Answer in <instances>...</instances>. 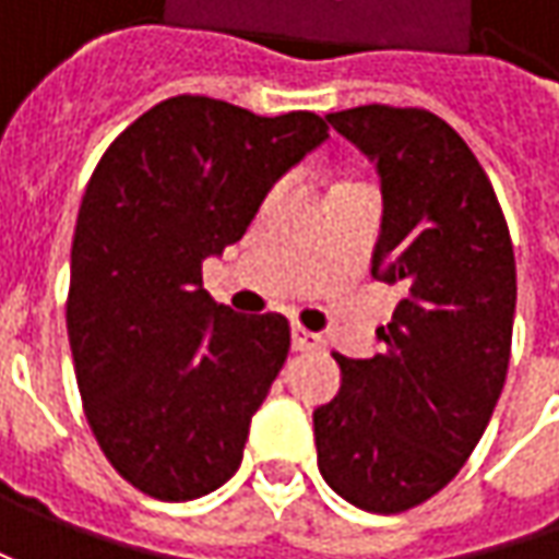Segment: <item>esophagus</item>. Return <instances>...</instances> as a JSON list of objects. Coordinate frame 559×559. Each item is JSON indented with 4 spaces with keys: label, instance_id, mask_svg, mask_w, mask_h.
<instances>
[{
    "label": "esophagus",
    "instance_id": "obj_1",
    "mask_svg": "<svg viewBox=\"0 0 559 559\" xmlns=\"http://www.w3.org/2000/svg\"><path fill=\"white\" fill-rule=\"evenodd\" d=\"M292 348L295 352H317L320 348V335L308 333L301 326H292Z\"/></svg>",
    "mask_w": 559,
    "mask_h": 559
}]
</instances>
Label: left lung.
Returning a JSON list of instances; mask_svg holds the SVG:
<instances>
[{
    "label": "left lung",
    "mask_w": 559,
    "mask_h": 559,
    "mask_svg": "<svg viewBox=\"0 0 559 559\" xmlns=\"http://www.w3.org/2000/svg\"><path fill=\"white\" fill-rule=\"evenodd\" d=\"M376 164L373 280L404 289L382 348L342 367L313 411L317 466L348 504L404 513L451 483L483 439L510 364L516 261L495 186L461 133L426 108L326 115Z\"/></svg>",
    "instance_id": "8db88e82"
}]
</instances>
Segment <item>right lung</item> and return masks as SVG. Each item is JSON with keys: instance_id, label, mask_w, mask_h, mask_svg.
<instances>
[{"instance_id": "add662e5", "label": "right lung", "mask_w": 559, "mask_h": 559, "mask_svg": "<svg viewBox=\"0 0 559 559\" xmlns=\"http://www.w3.org/2000/svg\"><path fill=\"white\" fill-rule=\"evenodd\" d=\"M330 136L207 96L148 108L105 148L76 214L68 338L102 454L142 495L192 501L239 469L289 355L283 313H233L202 261L246 236L267 189Z\"/></svg>"}]
</instances>
